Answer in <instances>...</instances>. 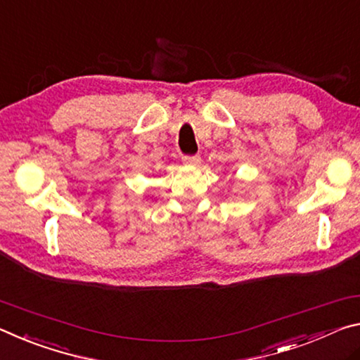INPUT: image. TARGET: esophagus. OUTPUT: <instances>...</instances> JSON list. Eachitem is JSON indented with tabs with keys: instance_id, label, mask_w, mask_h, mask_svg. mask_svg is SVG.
I'll use <instances>...</instances> for the list:
<instances>
[{
	"instance_id": "obj_1",
	"label": "esophagus",
	"mask_w": 360,
	"mask_h": 360,
	"mask_svg": "<svg viewBox=\"0 0 360 360\" xmlns=\"http://www.w3.org/2000/svg\"><path fill=\"white\" fill-rule=\"evenodd\" d=\"M181 161H184L185 164H199L201 162V158H199L198 155H185V156H181Z\"/></svg>"
}]
</instances>
